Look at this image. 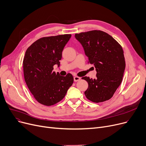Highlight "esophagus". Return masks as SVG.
<instances>
[{
	"instance_id": "34e87169",
	"label": "esophagus",
	"mask_w": 146,
	"mask_h": 146,
	"mask_svg": "<svg viewBox=\"0 0 146 146\" xmlns=\"http://www.w3.org/2000/svg\"><path fill=\"white\" fill-rule=\"evenodd\" d=\"M81 80V78L79 77H77V76H75V77H74V80L75 82H77V81H78L79 80Z\"/></svg>"
}]
</instances>
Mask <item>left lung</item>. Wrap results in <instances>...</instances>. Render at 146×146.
I'll use <instances>...</instances> for the list:
<instances>
[{
	"label": "left lung",
	"mask_w": 146,
	"mask_h": 146,
	"mask_svg": "<svg viewBox=\"0 0 146 146\" xmlns=\"http://www.w3.org/2000/svg\"><path fill=\"white\" fill-rule=\"evenodd\" d=\"M75 37L84 48L88 63L94 66L97 72L94 79L82 78L88 84L86 97L94 103L109 100L120 86L125 68L121 46L100 30L75 34Z\"/></svg>",
	"instance_id": "left-lung-1"
}]
</instances>
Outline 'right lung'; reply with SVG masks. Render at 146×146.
I'll list each match as a JSON object with an SVG mask.
<instances>
[{
    "mask_svg": "<svg viewBox=\"0 0 146 146\" xmlns=\"http://www.w3.org/2000/svg\"><path fill=\"white\" fill-rule=\"evenodd\" d=\"M71 34L42 37L27 48L23 60L25 81L34 98L45 106H52L65 96L74 82L71 74L65 77L53 71L60 65L62 53Z\"/></svg>",
    "mask_w": 146,
    "mask_h": 146,
    "instance_id": "right-lung-1",
    "label": "right lung"
}]
</instances>
